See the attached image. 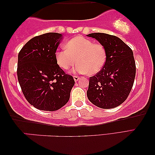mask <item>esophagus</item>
I'll use <instances>...</instances> for the list:
<instances>
[{"label": "esophagus", "instance_id": "34e87169", "mask_svg": "<svg viewBox=\"0 0 155 155\" xmlns=\"http://www.w3.org/2000/svg\"><path fill=\"white\" fill-rule=\"evenodd\" d=\"M73 78H74V80H75V82H77L78 80H79L80 78V77H78V76H77V75H74V76H73Z\"/></svg>", "mask_w": 155, "mask_h": 155}]
</instances>
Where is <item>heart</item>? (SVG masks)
<instances>
[{
  "label": "heart",
  "instance_id": "b5f03b06",
  "mask_svg": "<svg viewBox=\"0 0 155 155\" xmlns=\"http://www.w3.org/2000/svg\"><path fill=\"white\" fill-rule=\"evenodd\" d=\"M65 48L57 51L56 60L63 70H68L79 62L75 71L89 75H95L102 69L107 58L104 46L94 43L92 40L83 37H75L69 40Z\"/></svg>",
  "mask_w": 155,
  "mask_h": 155
}]
</instances>
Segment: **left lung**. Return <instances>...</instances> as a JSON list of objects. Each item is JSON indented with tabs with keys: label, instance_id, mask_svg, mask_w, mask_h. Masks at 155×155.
<instances>
[{
	"label": "left lung",
	"instance_id": "8db88e82",
	"mask_svg": "<svg viewBox=\"0 0 155 155\" xmlns=\"http://www.w3.org/2000/svg\"><path fill=\"white\" fill-rule=\"evenodd\" d=\"M104 46L107 58L103 68L90 77L87 95L101 109H112L124 103L132 90L135 77L133 52L121 39L105 33L87 35Z\"/></svg>",
	"mask_w": 155,
	"mask_h": 155
}]
</instances>
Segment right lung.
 I'll use <instances>...</instances> for the list:
<instances>
[{
  "instance_id": "1",
  "label": "right lung",
  "mask_w": 155,
  "mask_h": 155,
  "mask_svg": "<svg viewBox=\"0 0 155 155\" xmlns=\"http://www.w3.org/2000/svg\"><path fill=\"white\" fill-rule=\"evenodd\" d=\"M61 34L49 32L31 39L18 54L17 74L27 101L39 110L54 111L70 99L75 84L73 76L59 67L56 60Z\"/></svg>"
}]
</instances>
